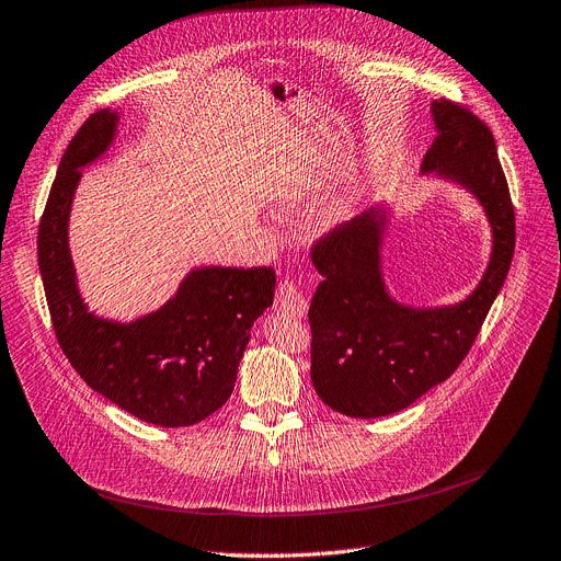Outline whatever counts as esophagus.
<instances>
[{"label":"esophagus","mask_w":561,"mask_h":561,"mask_svg":"<svg viewBox=\"0 0 561 561\" xmlns=\"http://www.w3.org/2000/svg\"><path fill=\"white\" fill-rule=\"evenodd\" d=\"M276 308L294 319H300L308 314V298L291 280H283L276 289Z\"/></svg>","instance_id":"obj_1"}]
</instances>
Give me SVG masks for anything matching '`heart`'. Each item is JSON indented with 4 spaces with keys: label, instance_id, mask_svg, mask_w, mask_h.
I'll list each match as a JSON object with an SVG mask.
<instances>
[{
    "label": "heart",
    "instance_id": "1",
    "mask_svg": "<svg viewBox=\"0 0 561 561\" xmlns=\"http://www.w3.org/2000/svg\"><path fill=\"white\" fill-rule=\"evenodd\" d=\"M348 210H351V202H343V204H339L336 208H332V213H330V222H339L341 218H346L348 215Z\"/></svg>",
    "mask_w": 561,
    "mask_h": 561
}]
</instances>
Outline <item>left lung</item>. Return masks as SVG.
<instances>
[{
  "mask_svg": "<svg viewBox=\"0 0 561 561\" xmlns=\"http://www.w3.org/2000/svg\"><path fill=\"white\" fill-rule=\"evenodd\" d=\"M436 139L422 175L454 182L483 206L492 229L490 263L460 304L413 308L396 300L381 272L391 208L377 204L314 244L321 283L310 304L317 396L351 417L411 407L445 381L469 353L501 291L514 253V206L490 127L451 101L431 103Z\"/></svg>",
  "mask_w": 561,
  "mask_h": 561,
  "instance_id": "8db88e82",
  "label": "left lung"
}]
</instances>
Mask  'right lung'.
<instances>
[{
  "label": "right lung",
  "mask_w": 561,
  "mask_h": 561,
  "mask_svg": "<svg viewBox=\"0 0 561 561\" xmlns=\"http://www.w3.org/2000/svg\"><path fill=\"white\" fill-rule=\"evenodd\" d=\"M118 112L101 110L71 139L37 231V263L58 343L90 389L157 426H191L233 393L251 325L274 304L272 267H195L175 296L130 323L90 312L69 251L82 168L114 144Z\"/></svg>",
  "instance_id": "right-lung-1"
}]
</instances>
